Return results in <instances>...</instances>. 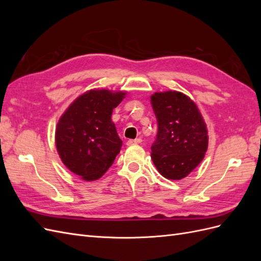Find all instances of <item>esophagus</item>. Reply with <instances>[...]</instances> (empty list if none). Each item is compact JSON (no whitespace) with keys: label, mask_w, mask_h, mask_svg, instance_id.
Listing matches in <instances>:
<instances>
[{"label":"esophagus","mask_w":261,"mask_h":261,"mask_svg":"<svg viewBox=\"0 0 261 261\" xmlns=\"http://www.w3.org/2000/svg\"><path fill=\"white\" fill-rule=\"evenodd\" d=\"M141 143V139L140 138H136V139H129L127 140V146H132V145H137V144H140Z\"/></svg>","instance_id":"1"}]
</instances>
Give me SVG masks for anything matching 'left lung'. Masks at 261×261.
<instances>
[{"label":"left lung","mask_w":261,"mask_h":261,"mask_svg":"<svg viewBox=\"0 0 261 261\" xmlns=\"http://www.w3.org/2000/svg\"><path fill=\"white\" fill-rule=\"evenodd\" d=\"M158 132L151 158L160 174L169 179L187 176L208 148L207 127L196 105L176 91L156 92L151 97Z\"/></svg>","instance_id":"8db88e82"}]
</instances>
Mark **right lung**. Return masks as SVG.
Listing matches in <instances>:
<instances>
[{
	"instance_id": "right-lung-1",
	"label": "right lung",
	"mask_w": 261,
	"mask_h": 261,
	"mask_svg": "<svg viewBox=\"0 0 261 261\" xmlns=\"http://www.w3.org/2000/svg\"><path fill=\"white\" fill-rule=\"evenodd\" d=\"M125 92L90 90L76 99L63 114L55 143L67 169L86 180L101 177L120 152L122 140L111 120Z\"/></svg>"
}]
</instances>
